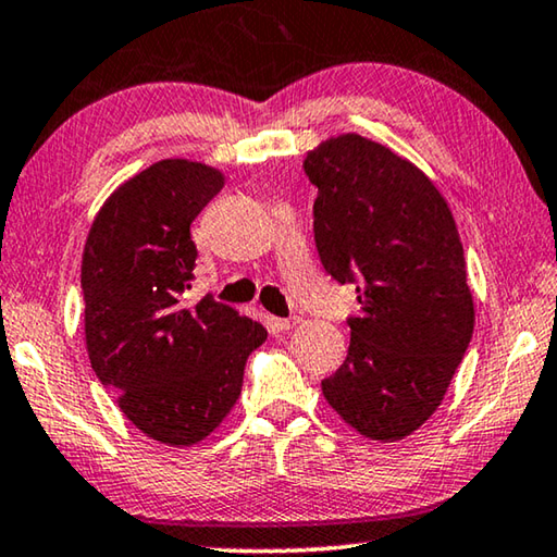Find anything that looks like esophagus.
Listing matches in <instances>:
<instances>
[{"label": "esophagus", "instance_id": "34e87169", "mask_svg": "<svg viewBox=\"0 0 557 557\" xmlns=\"http://www.w3.org/2000/svg\"><path fill=\"white\" fill-rule=\"evenodd\" d=\"M270 326L275 332H289L295 326V320H282V317H270Z\"/></svg>", "mask_w": 557, "mask_h": 557}]
</instances>
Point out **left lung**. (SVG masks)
Wrapping results in <instances>:
<instances>
[{
    "label": "left lung",
    "instance_id": "8db88e82",
    "mask_svg": "<svg viewBox=\"0 0 557 557\" xmlns=\"http://www.w3.org/2000/svg\"><path fill=\"white\" fill-rule=\"evenodd\" d=\"M326 275L355 282L344 364L324 399L361 436L399 441L444 401L473 337V295L451 208L423 171L364 136L305 158Z\"/></svg>",
    "mask_w": 557,
    "mask_h": 557
}]
</instances>
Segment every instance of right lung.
Returning a JSON list of instances; mask_svg holds the SVG:
<instances>
[{
  "label": "right lung",
  "mask_w": 557,
  "mask_h": 557,
  "mask_svg": "<svg viewBox=\"0 0 557 557\" xmlns=\"http://www.w3.org/2000/svg\"><path fill=\"white\" fill-rule=\"evenodd\" d=\"M223 183L185 158L148 165L111 193L84 247L91 369L126 419L165 446L213 434L240 396L247 357L268 339L213 295L185 299L198 258L190 223Z\"/></svg>",
  "instance_id": "obj_1"
}]
</instances>
